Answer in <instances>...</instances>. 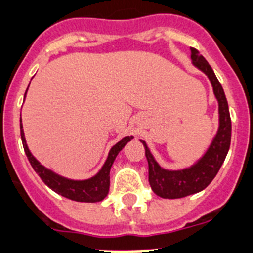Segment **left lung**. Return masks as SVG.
I'll list each match as a JSON object with an SVG mask.
<instances>
[{
    "instance_id": "1",
    "label": "left lung",
    "mask_w": 253,
    "mask_h": 253,
    "mask_svg": "<svg viewBox=\"0 0 253 253\" xmlns=\"http://www.w3.org/2000/svg\"><path fill=\"white\" fill-rule=\"evenodd\" d=\"M191 59L194 66L203 71L212 84L213 92L218 101V131L202 158L189 168L180 169V170H168L162 168L150 153L147 143L140 140L145 148V157L149 167V184L153 192L162 198H183L189 194L203 191L218 173L231 144L232 126H231L228 103L223 87L219 84L216 74L207 60L199 54L198 50L193 47H191Z\"/></svg>"
}]
</instances>
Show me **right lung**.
<instances>
[{
	"instance_id": "obj_1",
	"label": "right lung",
	"mask_w": 253,
	"mask_h": 253,
	"mask_svg": "<svg viewBox=\"0 0 253 253\" xmlns=\"http://www.w3.org/2000/svg\"><path fill=\"white\" fill-rule=\"evenodd\" d=\"M29 89V87H27ZM27 92V90H26ZM25 92V96H26ZM20 129H21V139H22V144H24L25 153L27 155V159L31 163L32 168L35 172L40 175L42 182L47 185L48 188H51L57 194H61L62 197L69 199H73L76 202H100L108 196L109 187H110V168L114 163L117 155L119 154L120 150L124 148V145L128 142H130L133 136H125L120 142H118L114 147L111 148L110 152L108 154L105 163L101 167L94 177L89 178V179L84 180H74L68 179V178L61 177V175L56 174L55 172L50 170V169L45 168L40 162L35 158L34 155L30 152L29 147L26 144V139H25L24 129H22V120L20 118Z\"/></svg>"
}]
</instances>
